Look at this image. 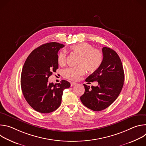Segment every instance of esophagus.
<instances>
[{
  "mask_svg": "<svg viewBox=\"0 0 146 146\" xmlns=\"http://www.w3.org/2000/svg\"><path fill=\"white\" fill-rule=\"evenodd\" d=\"M76 84H77L76 82H70V86H71V87H73V86H74L76 85Z\"/></svg>",
  "mask_w": 146,
  "mask_h": 146,
  "instance_id": "esophagus-1",
  "label": "esophagus"
}]
</instances>
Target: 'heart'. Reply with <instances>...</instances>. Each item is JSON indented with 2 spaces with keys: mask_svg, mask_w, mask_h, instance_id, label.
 I'll list each match as a JSON object with an SVG mask.
<instances>
[{
  "mask_svg": "<svg viewBox=\"0 0 146 146\" xmlns=\"http://www.w3.org/2000/svg\"><path fill=\"white\" fill-rule=\"evenodd\" d=\"M72 50L80 55L78 61L79 66L68 68L62 71L64 77L71 80H76L80 76L83 75L87 69L90 72L96 70L102 64L103 58L102 52L98 49L94 48V46L87 42L80 43L71 47ZM58 63L59 65H64L66 63V54L64 52L58 54Z\"/></svg>",
  "mask_w": 146,
  "mask_h": 146,
  "instance_id": "1",
  "label": "heart"
}]
</instances>
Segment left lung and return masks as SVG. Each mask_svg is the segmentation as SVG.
Returning a JSON list of instances; mask_svg holds the SVG:
<instances>
[{
    "instance_id": "8db88e82",
    "label": "left lung",
    "mask_w": 146,
    "mask_h": 146,
    "mask_svg": "<svg viewBox=\"0 0 146 146\" xmlns=\"http://www.w3.org/2000/svg\"><path fill=\"white\" fill-rule=\"evenodd\" d=\"M103 60L100 67L86 80L98 81L96 87L84 84L85 92L80 97L83 105L99 111L108 108L119 95L124 81V72L121 60L117 52L108 47L102 48Z\"/></svg>"
}]
</instances>
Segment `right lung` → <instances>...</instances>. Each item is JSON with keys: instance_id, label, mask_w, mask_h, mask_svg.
<instances>
[{"instance_id": "right-lung-1", "label": "right lung", "mask_w": 146, "mask_h": 146, "mask_svg": "<svg viewBox=\"0 0 146 146\" xmlns=\"http://www.w3.org/2000/svg\"><path fill=\"white\" fill-rule=\"evenodd\" d=\"M65 46L56 42L44 44L35 49L24 65L21 86L25 100L36 111L49 113L60 105L65 89L70 82L62 80L58 84L49 83L48 79L58 68V51Z\"/></svg>"}]
</instances>
